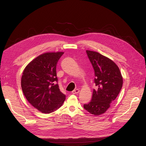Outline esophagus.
Segmentation results:
<instances>
[{"label":"esophagus","instance_id":"1","mask_svg":"<svg viewBox=\"0 0 146 146\" xmlns=\"http://www.w3.org/2000/svg\"><path fill=\"white\" fill-rule=\"evenodd\" d=\"M79 92H80V90H79L78 89H76V90H75L72 91V93L74 94H78Z\"/></svg>","mask_w":146,"mask_h":146}]
</instances>
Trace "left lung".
Listing matches in <instances>:
<instances>
[{
  "instance_id": "left-lung-1",
  "label": "left lung",
  "mask_w": 146,
  "mask_h": 146,
  "mask_svg": "<svg viewBox=\"0 0 146 146\" xmlns=\"http://www.w3.org/2000/svg\"><path fill=\"white\" fill-rule=\"evenodd\" d=\"M86 53L94 69V83L98 89L93 90L91 101L83 107L93 115L99 116L107 111L117 98L123 78L119 67L113 60L95 51L87 50Z\"/></svg>"
}]
</instances>
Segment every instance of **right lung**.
Here are the masks:
<instances>
[{
    "label": "right lung",
    "mask_w": 146,
    "mask_h": 146,
    "mask_svg": "<svg viewBox=\"0 0 146 146\" xmlns=\"http://www.w3.org/2000/svg\"><path fill=\"white\" fill-rule=\"evenodd\" d=\"M63 53H44L31 61L23 72L21 88L25 98L42 113L54 112L66 99L56 84V63Z\"/></svg>",
    "instance_id": "right-lung-1"
}]
</instances>
